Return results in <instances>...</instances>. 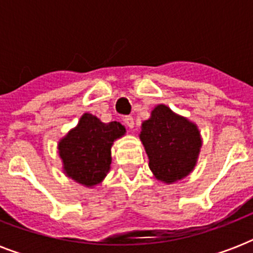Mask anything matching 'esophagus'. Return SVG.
I'll return each instance as SVG.
<instances>
[{
  "mask_svg": "<svg viewBox=\"0 0 253 253\" xmlns=\"http://www.w3.org/2000/svg\"><path fill=\"white\" fill-rule=\"evenodd\" d=\"M123 122H125V125H126L127 127H130V128H132V127H134V118H132L131 115H127V117H125Z\"/></svg>",
  "mask_w": 253,
  "mask_h": 253,
  "instance_id": "obj_1",
  "label": "esophagus"
}]
</instances>
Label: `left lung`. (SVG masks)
Returning a JSON list of instances; mask_svg holds the SVG:
<instances>
[{"mask_svg": "<svg viewBox=\"0 0 253 253\" xmlns=\"http://www.w3.org/2000/svg\"><path fill=\"white\" fill-rule=\"evenodd\" d=\"M140 140L150 159L151 170L167 184L192 172L202 144L196 125L174 114L166 105H158L151 118L143 122Z\"/></svg>", "mask_w": 253, "mask_h": 253, "instance_id": "obj_1", "label": "left lung"}]
</instances>
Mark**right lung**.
Instances as JSON below:
<instances>
[{"label": "right lung", "instance_id": "add662e5", "mask_svg": "<svg viewBox=\"0 0 253 253\" xmlns=\"http://www.w3.org/2000/svg\"><path fill=\"white\" fill-rule=\"evenodd\" d=\"M125 132L126 128L119 122L103 123L85 113L79 125L59 142L67 176L85 186L99 184L110 169L113 142Z\"/></svg>", "mask_w": 253, "mask_h": 253}]
</instances>
